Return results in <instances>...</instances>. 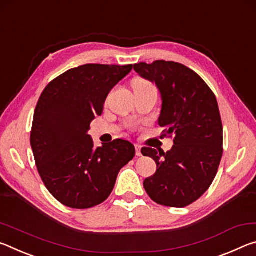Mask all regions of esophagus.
Masks as SVG:
<instances>
[{"label": "esophagus", "mask_w": 256, "mask_h": 256, "mask_svg": "<svg viewBox=\"0 0 256 256\" xmlns=\"http://www.w3.org/2000/svg\"><path fill=\"white\" fill-rule=\"evenodd\" d=\"M135 148H136V156H142V146L135 145Z\"/></svg>", "instance_id": "34e87169"}]
</instances>
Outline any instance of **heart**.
<instances>
[{
	"label": "heart",
	"mask_w": 256,
	"mask_h": 256,
	"mask_svg": "<svg viewBox=\"0 0 256 256\" xmlns=\"http://www.w3.org/2000/svg\"><path fill=\"white\" fill-rule=\"evenodd\" d=\"M150 84L148 82L144 80V79H135L132 82V87H142V86H148Z\"/></svg>",
	"instance_id": "heart-1"
}]
</instances>
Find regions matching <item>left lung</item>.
Wrapping results in <instances>:
<instances>
[{"instance_id":"8db88e82","label":"left lung","mask_w":256,"mask_h":256,"mask_svg":"<svg viewBox=\"0 0 256 256\" xmlns=\"http://www.w3.org/2000/svg\"><path fill=\"white\" fill-rule=\"evenodd\" d=\"M161 94L158 124L174 135L168 152L143 148L156 163V172L144 180L148 196L164 206L184 208L208 190L222 158V122L216 95L195 71L178 62L158 60L134 66Z\"/></svg>"}]
</instances>
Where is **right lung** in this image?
<instances>
[{
  "label": "right lung",
  "instance_id": "right-lung-1",
  "mask_svg": "<svg viewBox=\"0 0 256 256\" xmlns=\"http://www.w3.org/2000/svg\"><path fill=\"white\" fill-rule=\"evenodd\" d=\"M132 64H84L45 87L34 113L30 145L42 180L58 202L90 208L104 202L135 146L116 140L95 148L90 124Z\"/></svg>",
  "mask_w": 256,
  "mask_h": 256
}]
</instances>
